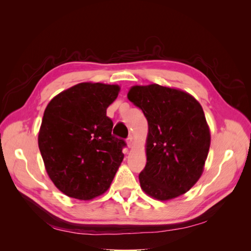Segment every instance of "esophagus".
Instances as JSON below:
<instances>
[{
  "label": "esophagus",
  "mask_w": 251,
  "mask_h": 251,
  "mask_svg": "<svg viewBox=\"0 0 251 251\" xmlns=\"http://www.w3.org/2000/svg\"><path fill=\"white\" fill-rule=\"evenodd\" d=\"M126 142H127V147L128 148H132L133 147V137H132V136H130V137L127 138Z\"/></svg>",
  "instance_id": "esophagus-1"
}]
</instances>
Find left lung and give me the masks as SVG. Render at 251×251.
Here are the masks:
<instances>
[{"instance_id":"obj_1","label":"left lung","mask_w":251,"mask_h":251,"mask_svg":"<svg viewBox=\"0 0 251 251\" xmlns=\"http://www.w3.org/2000/svg\"><path fill=\"white\" fill-rule=\"evenodd\" d=\"M127 98L149 125L147 164L139 174L143 192L161 201L185 194L201 177L210 146L201 104L183 91L157 83L134 86Z\"/></svg>"}]
</instances>
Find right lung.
Masks as SVG:
<instances>
[{"mask_svg": "<svg viewBox=\"0 0 251 251\" xmlns=\"http://www.w3.org/2000/svg\"><path fill=\"white\" fill-rule=\"evenodd\" d=\"M119 86L80 82L56 95L44 112L39 148L47 174L65 195L90 200L108 191L124 160L125 140L112 135L107 109Z\"/></svg>", "mask_w": 251, "mask_h": 251, "instance_id": "right-lung-1", "label": "right lung"}]
</instances>
